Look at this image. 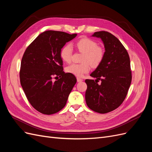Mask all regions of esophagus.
<instances>
[{
    "mask_svg": "<svg viewBox=\"0 0 152 152\" xmlns=\"http://www.w3.org/2000/svg\"><path fill=\"white\" fill-rule=\"evenodd\" d=\"M77 80L78 82H82L83 80H82V79H80V78H79V77H77Z\"/></svg>",
    "mask_w": 152,
    "mask_h": 152,
    "instance_id": "1",
    "label": "esophagus"
}]
</instances>
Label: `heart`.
<instances>
[{
    "label": "heart",
    "instance_id": "b5f03b06",
    "mask_svg": "<svg viewBox=\"0 0 152 152\" xmlns=\"http://www.w3.org/2000/svg\"><path fill=\"white\" fill-rule=\"evenodd\" d=\"M76 46L80 52L84 53L80 64L73 63L66 67V71L77 77H81L91 70V66H98L102 63L104 56V49L98 45L93 39L84 37L78 40ZM73 48L72 45L67 44L60 50V57L62 60L70 63L72 60Z\"/></svg>",
    "mask_w": 152,
    "mask_h": 152
}]
</instances>
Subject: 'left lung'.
Here are the masks:
<instances>
[{"label": "left lung", "instance_id": "obj_1", "mask_svg": "<svg viewBox=\"0 0 152 152\" xmlns=\"http://www.w3.org/2000/svg\"><path fill=\"white\" fill-rule=\"evenodd\" d=\"M92 37L102 39L105 52L103 61L90 75L96 79L85 80L86 102L93 111L106 113L117 108L126 97L132 80L130 58L120 40L112 34L96 31Z\"/></svg>", "mask_w": 152, "mask_h": 152}]
</instances>
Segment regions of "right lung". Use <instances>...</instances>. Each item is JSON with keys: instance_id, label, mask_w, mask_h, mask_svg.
<instances>
[{"instance_id": "add662e5", "label": "right lung", "mask_w": 152, "mask_h": 152, "mask_svg": "<svg viewBox=\"0 0 152 152\" xmlns=\"http://www.w3.org/2000/svg\"><path fill=\"white\" fill-rule=\"evenodd\" d=\"M77 35L44 31L29 45L23 56L21 85L31 105L43 114H54L63 109L76 84L74 75L63 72L60 50ZM54 76L58 78L55 81L52 80Z\"/></svg>"}]
</instances>
